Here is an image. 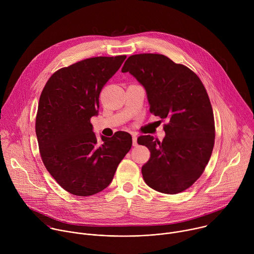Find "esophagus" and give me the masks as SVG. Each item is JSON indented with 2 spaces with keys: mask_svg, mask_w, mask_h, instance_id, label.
Here are the masks:
<instances>
[{
  "mask_svg": "<svg viewBox=\"0 0 254 254\" xmlns=\"http://www.w3.org/2000/svg\"><path fill=\"white\" fill-rule=\"evenodd\" d=\"M132 146L136 147L137 146V136L132 133Z\"/></svg>",
  "mask_w": 254,
  "mask_h": 254,
  "instance_id": "1",
  "label": "esophagus"
}]
</instances>
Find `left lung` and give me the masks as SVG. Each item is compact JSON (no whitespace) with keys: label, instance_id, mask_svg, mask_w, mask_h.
Wrapping results in <instances>:
<instances>
[{"label":"left lung","instance_id":"8db88e82","mask_svg":"<svg viewBox=\"0 0 254 254\" xmlns=\"http://www.w3.org/2000/svg\"><path fill=\"white\" fill-rule=\"evenodd\" d=\"M122 72L146 89L150 112L168 121L162 141L152 135L137 138L151 152L141 168L144 182L165 194L185 191L204 172L214 147V116L202 81L191 69L162 54L129 56Z\"/></svg>","mask_w":254,"mask_h":254}]
</instances>
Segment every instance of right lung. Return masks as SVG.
I'll list each match as a JSON object with an SVG mask.
<instances>
[{
	"mask_svg": "<svg viewBox=\"0 0 254 254\" xmlns=\"http://www.w3.org/2000/svg\"><path fill=\"white\" fill-rule=\"evenodd\" d=\"M126 55L93 57L57 70L41 93L36 117L40 155L56 182L76 196L94 195L112 183L131 148V135L118 131L98 142L90 119L99 93Z\"/></svg>",
	"mask_w": 254,
	"mask_h": 254,
	"instance_id": "1",
	"label": "right lung"
}]
</instances>
